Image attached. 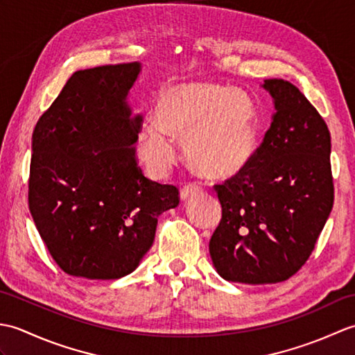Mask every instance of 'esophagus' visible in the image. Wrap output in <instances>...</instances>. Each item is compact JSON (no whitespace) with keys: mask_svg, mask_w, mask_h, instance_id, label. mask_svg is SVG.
Returning <instances> with one entry per match:
<instances>
[{"mask_svg":"<svg viewBox=\"0 0 355 355\" xmlns=\"http://www.w3.org/2000/svg\"><path fill=\"white\" fill-rule=\"evenodd\" d=\"M201 192V186L191 183V184H186L182 187V192H180V197H182L183 201H186L187 198L193 197V195H197Z\"/></svg>","mask_w":355,"mask_h":355,"instance_id":"obj_1","label":"esophagus"}]
</instances>
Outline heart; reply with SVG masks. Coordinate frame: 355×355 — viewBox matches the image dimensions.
Instances as JSON below:
<instances>
[{
  "label": "heart",
  "instance_id": "obj_1",
  "mask_svg": "<svg viewBox=\"0 0 355 355\" xmlns=\"http://www.w3.org/2000/svg\"><path fill=\"white\" fill-rule=\"evenodd\" d=\"M153 120L137 135L139 155L154 175L177 163L184 140L192 168L206 178H227L252 162L259 140L254 102L244 92L212 82H180L157 97Z\"/></svg>",
  "mask_w": 355,
  "mask_h": 355
}]
</instances>
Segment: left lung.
<instances>
[{"label": "left lung", "instance_id": "8db88e82", "mask_svg": "<svg viewBox=\"0 0 355 355\" xmlns=\"http://www.w3.org/2000/svg\"><path fill=\"white\" fill-rule=\"evenodd\" d=\"M276 112L252 162L216 184L223 218L209 243L225 281H286L310 258L334 202L331 135L297 87L266 79Z\"/></svg>", "mask_w": 355, "mask_h": 355}]
</instances>
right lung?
Returning <instances> with one entry per match:
<instances>
[{
    "instance_id": "1",
    "label": "right lung",
    "mask_w": 355,
    "mask_h": 355,
    "mask_svg": "<svg viewBox=\"0 0 355 355\" xmlns=\"http://www.w3.org/2000/svg\"><path fill=\"white\" fill-rule=\"evenodd\" d=\"M139 62L79 70L32 135L28 209L67 275L119 279L139 267L157 220L178 189L143 175L135 157L141 116L126 97Z\"/></svg>"
}]
</instances>
